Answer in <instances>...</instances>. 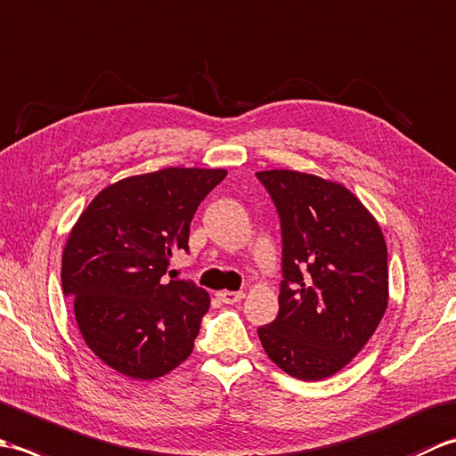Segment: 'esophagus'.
Instances as JSON below:
<instances>
[{
    "label": "esophagus",
    "mask_w": 456,
    "mask_h": 456,
    "mask_svg": "<svg viewBox=\"0 0 456 456\" xmlns=\"http://www.w3.org/2000/svg\"><path fill=\"white\" fill-rule=\"evenodd\" d=\"M217 297L221 299L223 304H237L239 299L245 297V294L243 292H231V289H221V292H217Z\"/></svg>",
    "instance_id": "esophagus-1"
}]
</instances>
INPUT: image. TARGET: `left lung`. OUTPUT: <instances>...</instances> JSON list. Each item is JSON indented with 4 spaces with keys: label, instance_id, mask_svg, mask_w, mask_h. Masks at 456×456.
<instances>
[{
    "label": "left lung",
    "instance_id": "left-lung-1",
    "mask_svg": "<svg viewBox=\"0 0 456 456\" xmlns=\"http://www.w3.org/2000/svg\"><path fill=\"white\" fill-rule=\"evenodd\" d=\"M256 176L282 223L284 274L260 343L286 374L323 380L361 353L388 307L382 229L343 183L284 168Z\"/></svg>",
    "mask_w": 456,
    "mask_h": 456
}]
</instances>
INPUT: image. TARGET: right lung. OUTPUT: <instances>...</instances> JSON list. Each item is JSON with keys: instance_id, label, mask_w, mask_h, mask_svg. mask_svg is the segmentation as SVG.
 I'll return each mask as SVG.
<instances>
[{"instance_id": "right-lung-1", "label": "right lung", "mask_w": 456, "mask_h": 456, "mask_svg": "<svg viewBox=\"0 0 456 456\" xmlns=\"http://www.w3.org/2000/svg\"><path fill=\"white\" fill-rule=\"evenodd\" d=\"M223 168H162L105 186L82 211L62 253V289L95 356L134 380H157L193 351L209 294L164 280L188 250L200 201Z\"/></svg>"}]
</instances>
